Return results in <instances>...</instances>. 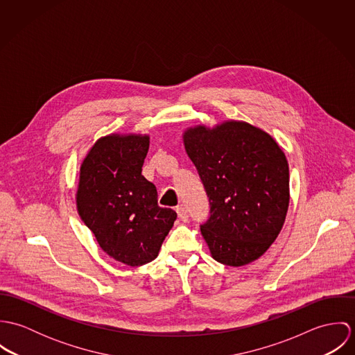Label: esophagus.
<instances>
[{
  "instance_id": "34e87169",
  "label": "esophagus",
  "mask_w": 355,
  "mask_h": 355,
  "mask_svg": "<svg viewBox=\"0 0 355 355\" xmlns=\"http://www.w3.org/2000/svg\"><path fill=\"white\" fill-rule=\"evenodd\" d=\"M176 211H178V217H179L183 223H187V221H189V214H187L186 207L180 206V207H178V209H176Z\"/></svg>"
}]
</instances>
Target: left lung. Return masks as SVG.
Listing matches in <instances>:
<instances>
[{
    "label": "left lung",
    "instance_id": "8db88e82",
    "mask_svg": "<svg viewBox=\"0 0 355 355\" xmlns=\"http://www.w3.org/2000/svg\"><path fill=\"white\" fill-rule=\"evenodd\" d=\"M182 137L210 202L201 234L211 257L228 266L258 259L286 221V154L268 132L241 120L189 127Z\"/></svg>",
    "mask_w": 355,
    "mask_h": 355
}]
</instances>
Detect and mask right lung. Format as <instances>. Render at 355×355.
Instances as JSON below:
<instances>
[{"label":"right lung","instance_id":"right-lung-1","mask_svg":"<svg viewBox=\"0 0 355 355\" xmlns=\"http://www.w3.org/2000/svg\"><path fill=\"white\" fill-rule=\"evenodd\" d=\"M148 134L101 137L83 158L76 209L100 248L130 266L153 261L173 227L176 211L159 207L157 190L142 175Z\"/></svg>","mask_w":355,"mask_h":355}]
</instances>
